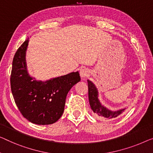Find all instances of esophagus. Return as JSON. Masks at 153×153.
Instances as JSON below:
<instances>
[{
	"label": "esophagus",
	"mask_w": 153,
	"mask_h": 153,
	"mask_svg": "<svg viewBox=\"0 0 153 153\" xmlns=\"http://www.w3.org/2000/svg\"><path fill=\"white\" fill-rule=\"evenodd\" d=\"M79 75H80L82 78H84V77L88 76V71L86 69H82L79 71Z\"/></svg>",
	"instance_id": "34e87169"
}]
</instances>
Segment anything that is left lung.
<instances>
[{
	"label": "left lung",
	"instance_id": "obj_1",
	"mask_svg": "<svg viewBox=\"0 0 153 153\" xmlns=\"http://www.w3.org/2000/svg\"><path fill=\"white\" fill-rule=\"evenodd\" d=\"M87 82L88 87V100H89V104L93 113H95V115L97 117L100 118V119H102V118L113 119V118L117 117V116H119L121 114L123 113L126 108L112 111L102 105L100 103L98 99V91H97V88L95 87V84L90 80H87Z\"/></svg>",
	"mask_w": 153,
	"mask_h": 153
}]
</instances>
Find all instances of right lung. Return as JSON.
Instances as JSON below:
<instances>
[{"mask_svg": "<svg viewBox=\"0 0 153 153\" xmlns=\"http://www.w3.org/2000/svg\"><path fill=\"white\" fill-rule=\"evenodd\" d=\"M29 38L22 43L13 59L10 77L15 103L25 118L38 125L53 124L65 109L66 97L71 88L80 81L78 71L45 82L36 80L28 74L26 51Z\"/></svg>", "mask_w": 153, "mask_h": 153, "instance_id": "right-lung-1", "label": "right lung"}]
</instances>
